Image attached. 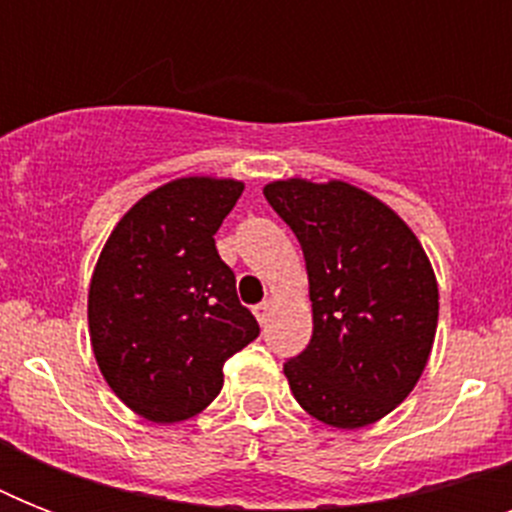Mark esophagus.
<instances>
[{
	"label": "esophagus",
	"mask_w": 512,
	"mask_h": 512,
	"mask_svg": "<svg viewBox=\"0 0 512 512\" xmlns=\"http://www.w3.org/2000/svg\"><path fill=\"white\" fill-rule=\"evenodd\" d=\"M271 311H273V303L271 300H263L260 305H255V316L260 324H268V319H271Z\"/></svg>",
	"instance_id": "34e87169"
}]
</instances>
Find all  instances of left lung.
<instances>
[{"label": "left lung", "instance_id": "obj_1", "mask_svg": "<svg viewBox=\"0 0 512 512\" xmlns=\"http://www.w3.org/2000/svg\"><path fill=\"white\" fill-rule=\"evenodd\" d=\"M265 199L303 247L311 345L284 364L292 396L324 425L382 420L414 390L438 327V284L398 212L345 180H273Z\"/></svg>", "mask_w": 512, "mask_h": 512}]
</instances>
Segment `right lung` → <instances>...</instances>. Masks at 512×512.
<instances>
[{"label": "right lung", "mask_w": 512, "mask_h": 512, "mask_svg": "<svg viewBox=\"0 0 512 512\" xmlns=\"http://www.w3.org/2000/svg\"><path fill=\"white\" fill-rule=\"evenodd\" d=\"M241 191L233 177H175L135 201L100 249L87 295L92 353L108 388L148 422L204 412L225 358L260 335L215 247Z\"/></svg>", "instance_id": "1"}]
</instances>
